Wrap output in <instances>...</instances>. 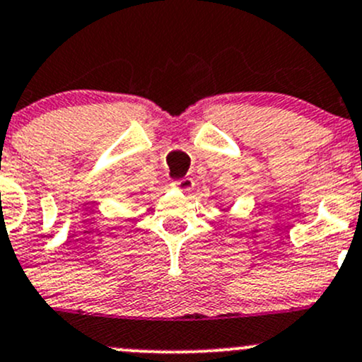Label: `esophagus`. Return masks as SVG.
<instances>
[{"mask_svg":"<svg viewBox=\"0 0 362 362\" xmlns=\"http://www.w3.org/2000/svg\"><path fill=\"white\" fill-rule=\"evenodd\" d=\"M173 185L177 189H180V191L187 192V191H191L192 187H194V180H192V178H189V177H185V178H180V180L175 182Z\"/></svg>","mask_w":362,"mask_h":362,"instance_id":"34e87169","label":"esophagus"}]
</instances>
